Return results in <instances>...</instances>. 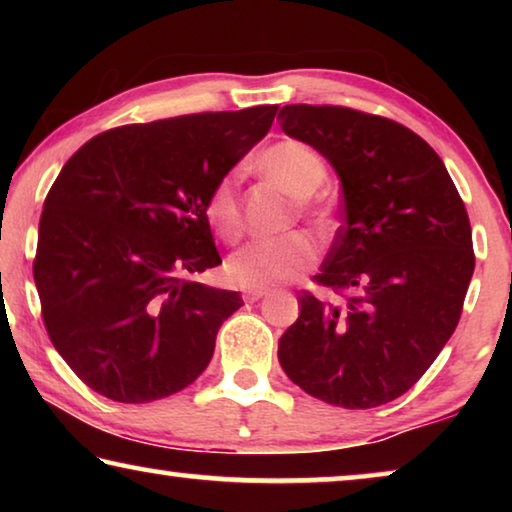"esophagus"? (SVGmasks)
Wrapping results in <instances>:
<instances>
[{
	"label": "esophagus",
	"instance_id": "esophagus-1",
	"mask_svg": "<svg viewBox=\"0 0 512 512\" xmlns=\"http://www.w3.org/2000/svg\"><path fill=\"white\" fill-rule=\"evenodd\" d=\"M268 293V289H246L244 291V300L246 302H257L259 298H264Z\"/></svg>",
	"mask_w": 512,
	"mask_h": 512
}]
</instances>
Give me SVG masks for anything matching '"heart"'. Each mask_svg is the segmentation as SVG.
<instances>
[{
    "label": "heart",
    "instance_id": "1",
    "mask_svg": "<svg viewBox=\"0 0 512 512\" xmlns=\"http://www.w3.org/2000/svg\"><path fill=\"white\" fill-rule=\"evenodd\" d=\"M262 169L277 185H282L291 196L307 198L325 183V160L300 140H280L264 151ZM300 210L309 214L320 228H327L329 212L323 205L300 201ZM205 216L212 230L225 244H235L244 232V216L239 201V171H228L216 180L205 201ZM320 248L307 232L275 239H257L237 255L230 257L228 277L239 287L266 289L273 284L296 280L311 264H316Z\"/></svg>",
    "mask_w": 512,
    "mask_h": 512
}]
</instances>
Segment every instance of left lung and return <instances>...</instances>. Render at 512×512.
I'll list each match as a JSON object with an SVG mask.
<instances>
[{"label": "left lung", "instance_id": "left-lung-1", "mask_svg": "<svg viewBox=\"0 0 512 512\" xmlns=\"http://www.w3.org/2000/svg\"><path fill=\"white\" fill-rule=\"evenodd\" d=\"M284 133L314 146L343 185V225L277 343L293 384L343 409L397 400L431 366L463 311L472 228L438 153L411 128L345 106H284Z\"/></svg>", "mask_w": 512, "mask_h": 512}]
</instances>
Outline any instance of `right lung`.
Returning a JSON list of instances; mask_svg holds the SVG:
<instances>
[{"instance_id":"add662e5","label":"right lung","mask_w":512,"mask_h":512,"mask_svg":"<svg viewBox=\"0 0 512 512\" xmlns=\"http://www.w3.org/2000/svg\"><path fill=\"white\" fill-rule=\"evenodd\" d=\"M275 112L117 126L65 162L40 216L33 280L51 343L92 391L155 402L207 368L241 298L196 282L221 264L205 201Z\"/></svg>"}]
</instances>
